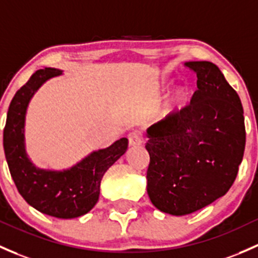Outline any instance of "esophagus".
Listing matches in <instances>:
<instances>
[{
  "instance_id": "obj_1",
  "label": "esophagus",
  "mask_w": 258,
  "mask_h": 258,
  "mask_svg": "<svg viewBox=\"0 0 258 258\" xmlns=\"http://www.w3.org/2000/svg\"><path fill=\"white\" fill-rule=\"evenodd\" d=\"M128 143L131 147H137V146L142 145V137L138 132H131L128 135Z\"/></svg>"
}]
</instances>
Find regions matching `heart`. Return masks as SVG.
Masks as SVG:
<instances>
[{"instance_id": "b5f03b06", "label": "heart", "mask_w": 258, "mask_h": 258, "mask_svg": "<svg viewBox=\"0 0 258 258\" xmlns=\"http://www.w3.org/2000/svg\"><path fill=\"white\" fill-rule=\"evenodd\" d=\"M188 97V90L185 86H178L173 90L170 96L168 97L167 102H165V113H174L178 110H180L184 106Z\"/></svg>"}]
</instances>
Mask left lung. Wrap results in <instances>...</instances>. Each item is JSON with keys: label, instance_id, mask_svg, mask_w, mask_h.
I'll list each match as a JSON object with an SVG mask.
<instances>
[{"label": "left lung", "instance_id": "1", "mask_svg": "<svg viewBox=\"0 0 258 258\" xmlns=\"http://www.w3.org/2000/svg\"><path fill=\"white\" fill-rule=\"evenodd\" d=\"M197 73L190 104L147 128V193L170 215H188L224 197L236 179L246 143L241 100L210 61Z\"/></svg>", "mask_w": 258, "mask_h": 258}]
</instances>
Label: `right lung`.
Segmentation results:
<instances>
[{
	"mask_svg": "<svg viewBox=\"0 0 258 258\" xmlns=\"http://www.w3.org/2000/svg\"><path fill=\"white\" fill-rule=\"evenodd\" d=\"M61 74V70L54 68L37 70L16 93L8 107L4 150L11 177L23 199L43 214L58 219H73L85 215L95 207L102 177L127 151L128 140L120 138L110 147L91 152L68 169L36 167L27 154L24 143L27 108L45 81Z\"/></svg>",
	"mask_w": 258,
	"mask_h": 258,
	"instance_id": "1",
	"label": "right lung"
}]
</instances>
